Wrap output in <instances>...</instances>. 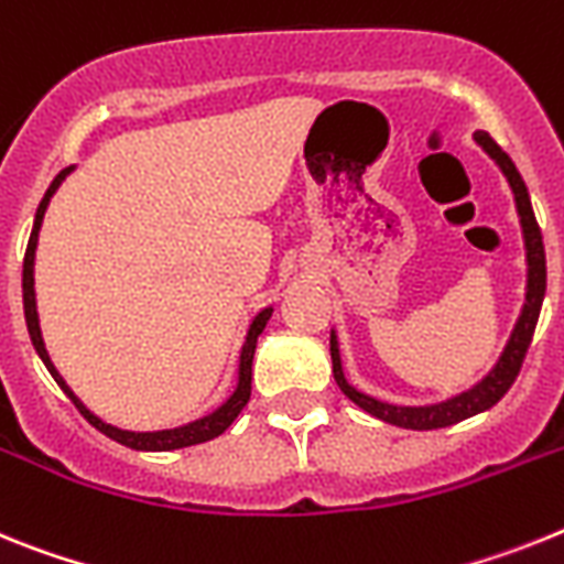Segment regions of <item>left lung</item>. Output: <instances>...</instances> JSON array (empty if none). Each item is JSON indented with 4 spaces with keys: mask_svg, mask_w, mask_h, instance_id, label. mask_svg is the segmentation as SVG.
Returning <instances> with one entry per match:
<instances>
[{
    "mask_svg": "<svg viewBox=\"0 0 564 564\" xmlns=\"http://www.w3.org/2000/svg\"><path fill=\"white\" fill-rule=\"evenodd\" d=\"M477 144H482L488 155L499 164V170L506 173L508 184L513 189V200H517L519 221H522V232H525V249H528V295H525V310L519 315L517 329H513L511 340H508L506 351L499 357V364L494 366L491 375L482 380L479 386H474L471 391H463L459 398L445 400L437 405H420V409H411V405H389L380 403V400L369 398V394H360L357 389H351L346 383L340 369V351H337V340L332 335V371H335V380L340 386V391L355 405H360L364 411H369L371 417L383 420V423L400 425V429H414V431H431V429H445V425H454L465 417H474L479 411L491 409L494 403L506 398V391L511 389L513 380H517L519 369H522V360L528 355V346H531L533 329H536V321H540L542 297H545V247H542V232L540 224H536V215L531 209V198H528L525 181L517 173L513 161L508 159V153L488 133L474 135Z\"/></svg>",
    "mask_w": 564,
    "mask_h": 564,
    "instance_id": "8db88e82",
    "label": "left lung"
}]
</instances>
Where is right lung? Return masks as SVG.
<instances>
[{
  "mask_svg": "<svg viewBox=\"0 0 564 564\" xmlns=\"http://www.w3.org/2000/svg\"><path fill=\"white\" fill-rule=\"evenodd\" d=\"M67 175V170L53 178V184L47 187L45 198L39 204L36 209V221H33V232H31V241H28V249H24V267H22V297H24V321H28V332H31V340L36 346L39 357H42V364L47 366V371L53 375L62 391H65L67 398L73 400L78 411H82V417L93 425V429H99L101 434H107L110 440L116 443L127 445V448H135V452H170V448H187V445H198V443H207V440L218 437L224 431L232 425V420L241 414L243 405L249 403V394H252V357H254V343H258V335L263 332L267 321L272 317V310H263L261 315L254 317L252 326H249V335L247 343H243V351H241V377H238V389H235L232 398L221 405V409L209 414L204 420H195L189 425H181V429L173 431H153V434H135V431H121V429H112V425L101 423L96 414L85 409V405L78 403V398L67 389V383L62 380V375L56 371V366L51 364V357H47L45 349V340H42V332H39V317H36V295H33V254H36V241H39V227H42V218H45V209H47V200L51 195L56 193V187L62 184V178Z\"/></svg>",
  "mask_w": 564,
  "mask_h": 564,
  "instance_id": "obj_1",
  "label": "right lung"
}]
</instances>
